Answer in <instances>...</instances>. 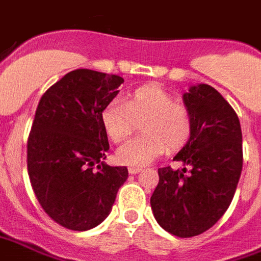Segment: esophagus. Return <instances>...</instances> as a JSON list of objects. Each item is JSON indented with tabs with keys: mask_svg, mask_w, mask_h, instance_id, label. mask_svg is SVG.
Here are the masks:
<instances>
[{
	"mask_svg": "<svg viewBox=\"0 0 261 261\" xmlns=\"http://www.w3.org/2000/svg\"><path fill=\"white\" fill-rule=\"evenodd\" d=\"M128 171L130 175H135V174H139V172L142 171V168H140V167H129Z\"/></svg>",
	"mask_w": 261,
	"mask_h": 261,
	"instance_id": "obj_1",
	"label": "esophagus"
}]
</instances>
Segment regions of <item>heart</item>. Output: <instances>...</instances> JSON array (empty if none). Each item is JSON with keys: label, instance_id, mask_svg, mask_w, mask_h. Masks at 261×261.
Masks as SVG:
<instances>
[{"label": "heart", "instance_id": "1", "mask_svg": "<svg viewBox=\"0 0 261 261\" xmlns=\"http://www.w3.org/2000/svg\"><path fill=\"white\" fill-rule=\"evenodd\" d=\"M102 126L112 142L128 138L140 122L143 135L130 139L117 150L118 163L144 167L165 150L176 149L189 139L192 119L185 106L157 86L136 89L125 100H112L102 108Z\"/></svg>", "mask_w": 261, "mask_h": 261}]
</instances>
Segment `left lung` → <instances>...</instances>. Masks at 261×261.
Returning a JSON list of instances; mask_svg holds the SVG:
<instances>
[{
    "label": "left lung",
    "mask_w": 261,
    "mask_h": 261,
    "mask_svg": "<svg viewBox=\"0 0 261 261\" xmlns=\"http://www.w3.org/2000/svg\"><path fill=\"white\" fill-rule=\"evenodd\" d=\"M182 98L192 130L174 160L184 168H159L150 204L160 227L191 238L210 229L231 204L242 172V130L237 112L214 87L191 86Z\"/></svg>",
    "instance_id": "1"
}]
</instances>
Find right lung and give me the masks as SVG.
Listing matches in <instances>:
<instances>
[{"mask_svg":"<svg viewBox=\"0 0 261 261\" xmlns=\"http://www.w3.org/2000/svg\"><path fill=\"white\" fill-rule=\"evenodd\" d=\"M123 79L76 69L45 91L28 140V172L43 210L62 227L87 231L111 213L126 167L104 163L110 150L101 112Z\"/></svg>","mask_w":261,"mask_h":261,"instance_id":"1","label":"right lung"}]
</instances>
